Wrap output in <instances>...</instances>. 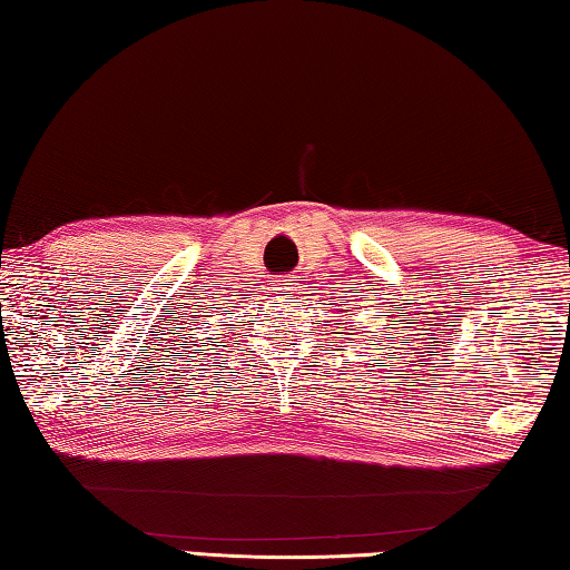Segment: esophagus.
I'll return each mask as SVG.
<instances>
[{
  "label": "esophagus",
  "mask_w": 570,
  "mask_h": 570,
  "mask_svg": "<svg viewBox=\"0 0 570 570\" xmlns=\"http://www.w3.org/2000/svg\"><path fill=\"white\" fill-rule=\"evenodd\" d=\"M278 288H284V292H296V278L294 276H282V278H278Z\"/></svg>",
  "instance_id": "esophagus-1"
}]
</instances>
